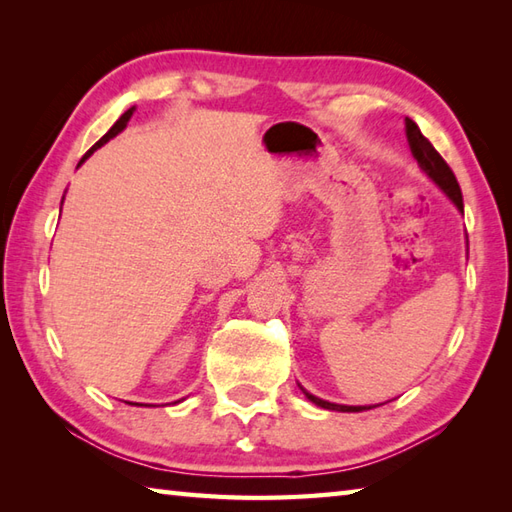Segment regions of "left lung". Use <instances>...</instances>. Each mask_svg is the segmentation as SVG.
I'll return each instance as SVG.
<instances>
[{
    "label": "left lung",
    "instance_id": "left-lung-1",
    "mask_svg": "<svg viewBox=\"0 0 512 512\" xmlns=\"http://www.w3.org/2000/svg\"><path fill=\"white\" fill-rule=\"evenodd\" d=\"M405 127H407V140H409V147H411V154L413 158L418 160L420 169L427 173V176L438 184V187L449 195L453 200V204L458 206L460 211H464V204H462V191H460V184L455 180V173L451 171V167L447 165V160H444L436 147H433L427 138L422 136L420 127L411 121V118H405ZM303 394H306L308 400H312L314 405H319L323 409H330V411H365V409H372V407H350V405H334V402L328 400H321L317 396L308 394L306 389L301 387Z\"/></svg>",
    "mask_w": 512,
    "mask_h": 512
}]
</instances>
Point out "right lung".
<instances>
[{
	"label": "right lung",
	"instance_id": "add662e5",
	"mask_svg": "<svg viewBox=\"0 0 512 512\" xmlns=\"http://www.w3.org/2000/svg\"><path fill=\"white\" fill-rule=\"evenodd\" d=\"M132 114H134V107H132V110H127V112H125V114H123L121 118H118V121H116V123L112 125V129H110V132H107V134H105V136H103V138L99 140V143H96V145H94V147H92V149L88 151V154H85V156H83V160H85V158H88V156H92V154H94V151H96V149H99V147H103L105 143H110V140H112L114 136H118V134H121V132H123V129L127 127V121H129V118H132ZM83 160H81V162H83ZM81 162H79V165H81Z\"/></svg>",
	"mask_w": 512,
	"mask_h": 512
}]
</instances>
